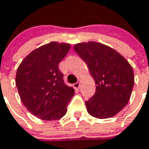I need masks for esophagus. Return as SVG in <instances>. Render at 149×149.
<instances>
[{
	"mask_svg": "<svg viewBox=\"0 0 149 149\" xmlns=\"http://www.w3.org/2000/svg\"><path fill=\"white\" fill-rule=\"evenodd\" d=\"M80 87V80H78L77 82H76L74 84V88L75 89H79Z\"/></svg>",
	"mask_w": 149,
	"mask_h": 149,
	"instance_id": "obj_1",
	"label": "esophagus"
}]
</instances>
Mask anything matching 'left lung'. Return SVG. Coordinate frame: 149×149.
<instances>
[{"instance_id":"obj_1","label":"left lung","mask_w":149,"mask_h":149,"mask_svg":"<svg viewBox=\"0 0 149 149\" xmlns=\"http://www.w3.org/2000/svg\"><path fill=\"white\" fill-rule=\"evenodd\" d=\"M76 53L86 62L95 82V92L85 101L91 116L107 119L116 116L130 98L134 71L122 55L105 44L88 42L75 45Z\"/></svg>"}]
</instances>
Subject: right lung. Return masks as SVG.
Masks as SVG:
<instances>
[{"label":"right lung","instance_id":"1","mask_svg":"<svg viewBox=\"0 0 149 149\" xmlns=\"http://www.w3.org/2000/svg\"><path fill=\"white\" fill-rule=\"evenodd\" d=\"M69 49V44L51 42L32 51L17 69L15 84L20 100L41 120H56L64 116L74 95L58 68Z\"/></svg>","mask_w":149,"mask_h":149}]
</instances>
